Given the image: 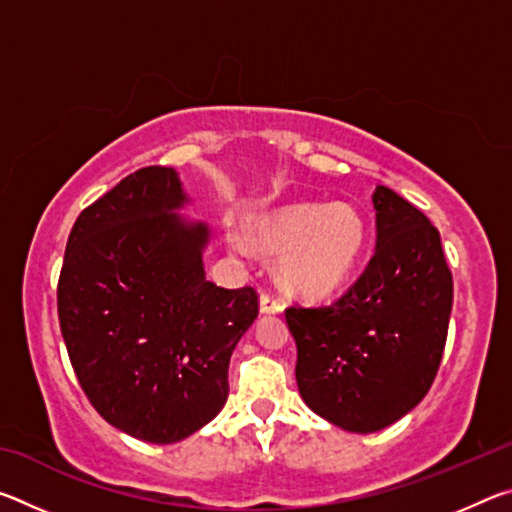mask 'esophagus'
I'll return each mask as SVG.
<instances>
[{
  "label": "esophagus",
  "instance_id": "esophagus-1",
  "mask_svg": "<svg viewBox=\"0 0 512 512\" xmlns=\"http://www.w3.org/2000/svg\"><path fill=\"white\" fill-rule=\"evenodd\" d=\"M259 309H262V314H280L282 300L273 296L271 291H262V298H259Z\"/></svg>",
  "mask_w": 512,
  "mask_h": 512
}]
</instances>
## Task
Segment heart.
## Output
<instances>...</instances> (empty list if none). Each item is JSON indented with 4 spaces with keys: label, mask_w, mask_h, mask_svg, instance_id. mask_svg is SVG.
Listing matches in <instances>:
<instances>
[{
    "label": "heart",
    "mask_w": 512,
    "mask_h": 512,
    "mask_svg": "<svg viewBox=\"0 0 512 512\" xmlns=\"http://www.w3.org/2000/svg\"><path fill=\"white\" fill-rule=\"evenodd\" d=\"M250 237L264 253L282 255L284 289L318 298L348 280L366 248L368 223L352 203H298L257 216Z\"/></svg>",
    "instance_id": "heart-1"
}]
</instances>
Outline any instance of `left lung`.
Here are the masks:
<instances>
[{
	"label": "left lung",
	"instance_id": "8db88e82",
	"mask_svg": "<svg viewBox=\"0 0 512 512\" xmlns=\"http://www.w3.org/2000/svg\"><path fill=\"white\" fill-rule=\"evenodd\" d=\"M372 205L377 246L359 280L332 305L284 311L298 345L302 400L354 433L388 427L429 393L454 300L452 271L427 216L384 185Z\"/></svg>",
	"mask_w": 512,
	"mask_h": 512
}]
</instances>
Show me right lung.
Returning a JSON list of instances; mask_svg holds the SVG:
<instances>
[{
	"label": "right lung",
	"instance_id": "add662e5",
	"mask_svg": "<svg viewBox=\"0 0 512 512\" xmlns=\"http://www.w3.org/2000/svg\"><path fill=\"white\" fill-rule=\"evenodd\" d=\"M178 173L144 167L85 207L58 277V320L90 404L112 427L155 445L178 443L228 400L235 345L253 325V287L205 277V223Z\"/></svg>",
	"mask_w": 512,
	"mask_h": 512
}]
</instances>
